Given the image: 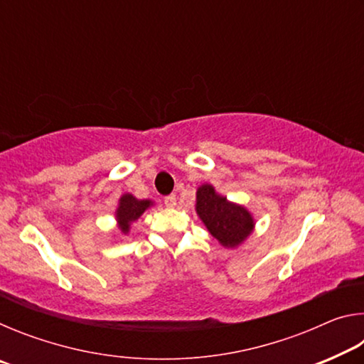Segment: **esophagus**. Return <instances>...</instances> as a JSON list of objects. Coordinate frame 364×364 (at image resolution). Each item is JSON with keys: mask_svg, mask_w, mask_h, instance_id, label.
Returning <instances> with one entry per match:
<instances>
[{"mask_svg": "<svg viewBox=\"0 0 364 364\" xmlns=\"http://www.w3.org/2000/svg\"><path fill=\"white\" fill-rule=\"evenodd\" d=\"M165 205H167L168 208H173L176 207V196L171 194V196H167L165 197Z\"/></svg>", "mask_w": 364, "mask_h": 364, "instance_id": "1", "label": "esophagus"}]
</instances>
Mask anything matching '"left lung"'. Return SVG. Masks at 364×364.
Returning <instances> with one entry per match:
<instances>
[{
    "label": "left lung",
    "instance_id": "8db88e82",
    "mask_svg": "<svg viewBox=\"0 0 364 364\" xmlns=\"http://www.w3.org/2000/svg\"><path fill=\"white\" fill-rule=\"evenodd\" d=\"M196 213L225 249L241 247L255 230L249 208L221 196L210 183L200 184L196 191Z\"/></svg>",
    "mask_w": 364,
    "mask_h": 364
}]
</instances>
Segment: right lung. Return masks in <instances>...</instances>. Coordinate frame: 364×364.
Masks as SVG:
<instances>
[{"mask_svg": "<svg viewBox=\"0 0 364 364\" xmlns=\"http://www.w3.org/2000/svg\"><path fill=\"white\" fill-rule=\"evenodd\" d=\"M152 205L154 200L151 199H138V197H134L130 193L122 194L119 199V205L115 208L117 228H119L122 236H128L132 225L134 221H138L141 215Z\"/></svg>", "mask_w": 364, "mask_h": 364, "instance_id": "right-lung-1", "label": "right lung"}]
</instances>
